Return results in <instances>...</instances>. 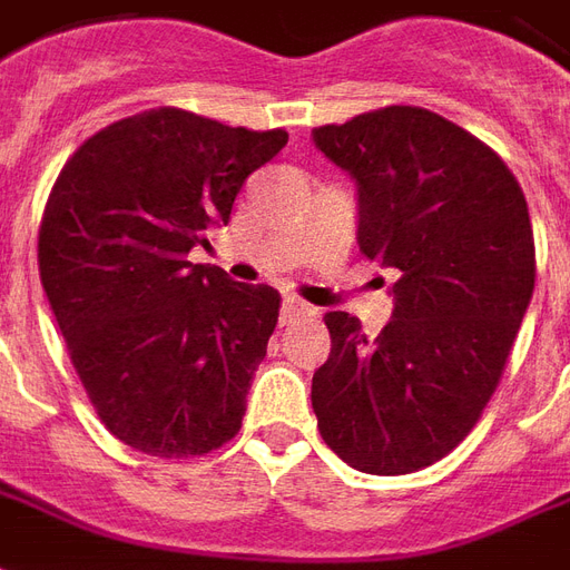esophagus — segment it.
Wrapping results in <instances>:
<instances>
[{"label":"esophagus","mask_w":570,"mask_h":570,"mask_svg":"<svg viewBox=\"0 0 570 570\" xmlns=\"http://www.w3.org/2000/svg\"><path fill=\"white\" fill-rule=\"evenodd\" d=\"M302 314H311V308L305 302H298L296 296H284V305H281V321L289 323L293 317H302Z\"/></svg>","instance_id":"esophagus-1"}]
</instances>
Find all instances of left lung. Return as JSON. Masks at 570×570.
<instances>
[{"label": "left lung", "instance_id": "obj_1", "mask_svg": "<svg viewBox=\"0 0 570 570\" xmlns=\"http://www.w3.org/2000/svg\"><path fill=\"white\" fill-rule=\"evenodd\" d=\"M311 137L357 183L360 249L400 272L394 317L375 338L345 311L323 317L333 351L311 406L345 464L415 473L464 440L501 382L534 293L525 195L498 151L419 106Z\"/></svg>", "mask_w": 570, "mask_h": 570}]
</instances>
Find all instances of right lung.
<instances>
[{
    "label": "right lung",
    "instance_id": "1",
    "mask_svg": "<svg viewBox=\"0 0 570 570\" xmlns=\"http://www.w3.org/2000/svg\"><path fill=\"white\" fill-rule=\"evenodd\" d=\"M289 134L161 106L121 118L63 164L39 228V274L69 360L112 436L195 458L240 430L281 293L188 262L228 225Z\"/></svg>",
    "mask_w": 570,
    "mask_h": 570
}]
</instances>
